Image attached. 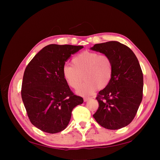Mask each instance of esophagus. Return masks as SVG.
Returning <instances> with one entry per match:
<instances>
[{
	"label": "esophagus",
	"mask_w": 160,
	"mask_h": 160,
	"mask_svg": "<svg viewBox=\"0 0 160 160\" xmlns=\"http://www.w3.org/2000/svg\"><path fill=\"white\" fill-rule=\"evenodd\" d=\"M90 99H91V98H83V100H84L85 102H86V101H88L90 100Z\"/></svg>",
	"instance_id": "34e87169"
}]
</instances>
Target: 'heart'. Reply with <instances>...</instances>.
Wrapping results in <instances>:
<instances>
[{"label": "heart", "mask_w": 160, "mask_h": 160, "mask_svg": "<svg viewBox=\"0 0 160 160\" xmlns=\"http://www.w3.org/2000/svg\"><path fill=\"white\" fill-rule=\"evenodd\" d=\"M113 72L110 58L92 51L76 55L72 59V65H65L62 69L64 79L72 89L79 88L83 76L84 83L77 92L84 96L93 95L98 88H106L112 79Z\"/></svg>", "instance_id": "1"}]
</instances>
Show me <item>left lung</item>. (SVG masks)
Here are the masks:
<instances>
[{"label": "left lung", "instance_id": "left-lung-1", "mask_svg": "<svg viewBox=\"0 0 160 160\" xmlns=\"http://www.w3.org/2000/svg\"><path fill=\"white\" fill-rule=\"evenodd\" d=\"M91 50L108 56L113 64L109 84L99 92V108L93 118L101 126L119 129L135 118L143 98V77L138 58L129 48L118 41L95 44Z\"/></svg>", "mask_w": 160, "mask_h": 160}]
</instances>
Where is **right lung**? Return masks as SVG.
<instances>
[{
  "mask_svg": "<svg viewBox=\"0 0 160 160\" xmlns=\"http://www.w3.org/2000/svg\"><path fill=\"white\" fill-rule=\"evenodd\" d=\"M83 46L49 45L38 52L24 72L21 96L31 123L44 132L59 133L83 99L72 93L62 73L71 55Z\"/></svg>",
  "mask_w": 160,
  "mask_h": 160,
  "instance_id": "add662e5",
  "label": "right lung"
}]
</instances>
